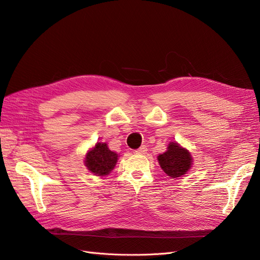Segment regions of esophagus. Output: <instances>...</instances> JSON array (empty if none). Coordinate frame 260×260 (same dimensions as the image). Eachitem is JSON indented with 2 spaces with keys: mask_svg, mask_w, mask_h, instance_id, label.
<instances>
[{
  "mask_svg": "<svg viewBox=\"0 0 260 260\" xmlns=\"http://www.w3.org/2000/svg\"><path fill=\"white\" fill-rule=\"evenodd\" d=\"M147 152V147L146 146H141L140 148H138L136 151V154H140V155H143V154H146Z\"/></svg>",
  "mask_w": 260,
  "mask_h": 260,
  "instance_id": "1",
  "label": "esophagus"
}]
</instances>
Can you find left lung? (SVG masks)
Listing matches in <instances>:
<instances>
[{
    "instance_id": "8db88e82",
    "label": "left lung",
    "mask_w": 260,
    "mask_h": 260,
    "mask_svg": "<svg viewBox=\"0 0 260 260\" xmlns=\"http://www.w3.org/2000/svg\"><path fill=\"white\" fill-rule=\"evenodd\" d=\"M157 159L165 174L171 179L184 176L193 165V157L188 149L177 142H170L167 151L157 156Z\"/></svg>"
}]
</instances>
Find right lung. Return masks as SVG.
<instances>
[{
	"label": "right lung",
	"mask_w": 260,
	"mask_h": 260,
	"mask_svg": "<svg viewBox=\"0 0 260 260\" xmlns=\"http://www.w3.org/2000/svg\"><path fill=\"white\" fill-rule=\"evenodd\" d=\"M118 157L119 155L111 151L106 143L98 142L86 153L84 164L93 175L105 177L111 174L115 168Z\"/></svg>",
	"instance_id": "obj_1"
}]
</instances>
